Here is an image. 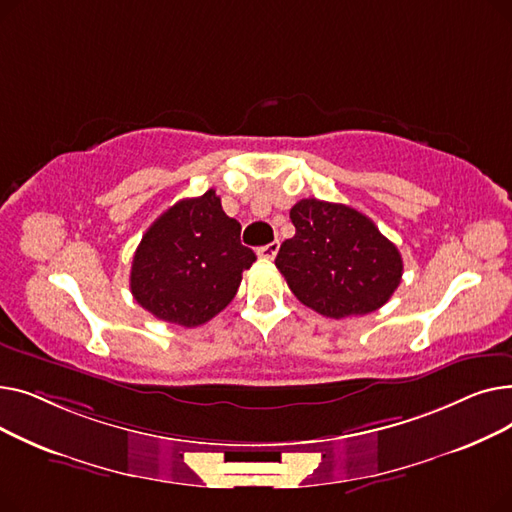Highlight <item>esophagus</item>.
<instances>
[{
	"label": "esophagus",
	"mask_w": 512,
	"mask_h": 512,
	"mask_svg": "<svg viewBox=\"0 0 512 512\" xmlns=\"http://www.w3.org/2000/svg\"><path fill=\"white\" fill-rule=\"evenodd\" d=\"M278 249H280V242L274 240V242H270V245L259 247V249H257V255L263 257V259H274V257L278 255Z\"/></svg>",
	"instance_id": "34e87169"
}]
</instances>
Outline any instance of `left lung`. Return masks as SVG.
<instances>
[{
  "mask_svg": "<svg viewBox=\"0 0 512 512\" xmlns=\"http://www.w3.org/2000/svg\"><path fill=\"white\" fill-rule=\"evenodd\" d=\"M290 220L297 232L282 242L276 267L303 305L342 319L390 301L402 257L367 215L342 203L301 199Z\"/></svg>",
  "mask_w": 512,
  "mask_h": 512,
  "instance_id": "1",
  "label": "left lung"
}]
</instances>
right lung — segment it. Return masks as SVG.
Here are the masks:
<instances>
[{"label":"right lung","mask_w":512,"mask_h":512,"mask_svg":"<svg viewBox=\"0 0 512 512\" xmlns=\"http://www.w3.org/2000/svg\"><path fill=\"white\" fill-rule=\"evenodd\" d=\"M255 259L240 242V224L209 188L178 201L149 226L132 257L130 290L157 319L195 328L234 299Z\"/></svg>","instance_id":"add662e5"}]
</instances>
